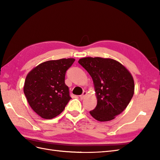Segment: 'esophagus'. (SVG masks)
I'll return each instance as SVG.
<instances>
[{
	"label": "esophagus",
	"mask_w": 160,
	"mask_h": 160,
	"mask_svg": "<svg viewBox=\"0 0 160 160\" xmlns=\"http://www.w3.org/2000/svg\"><path fill=\"white\" fill-rule=\"evenodd\" d=\"M87 91H83V93H82V94L81 95V96H80V99H81V100H83L84 98L87 96Z\"/></svg>",
	"instance_id": "esophagus-1"
}]
</instances>
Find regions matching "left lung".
<instances>
[{
    "label": "left lung",
    "mask_w": 160,
    "mask_h": 160,
    "mask_svg": "<svg viewBox=\"0 0 160 160\" xmlns=\"http://www.w3.org/2000/svg\"><path fill=\"white\" fill-rule=\"evenodd\" d=\"M92 78L97 98L91 116L100 122L113 120L123 111L134 94L131 73L123 64L111 58L86 57L78 60Z\"/></svg>",
    "instance_id": "8db88e82"
}]
</instances>
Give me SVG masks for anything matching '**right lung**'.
<instances>
[{
	"label": "right lung",
	"mask_w": 160,
	"mask_h": 160,
	"mask_svg": "<svg viewBox=\"0 0 160 160\" xmlns=\"http://www.w3.org/2000/svg\"><path fill=\"white\" fill-rule=\"evenodd\" d=\"M74 61V58L46 61L27 75L24 93L33 111L42 118L49 120L58 116L71 99L64 78Z\"/></svg>",
	"instance_id": "add662e5"
}]
</instances>
